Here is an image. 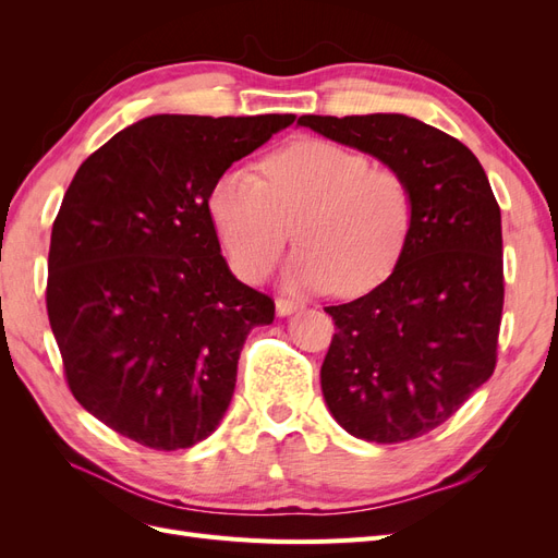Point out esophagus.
<instances>
[{"label":"esophagus","instance_id":"1","mask_svg":"<svg viewBox=\"0 0 558 558\" xmlns=\"http://www.w3.org/2000/svg\"><path fill=\"white\" fill-rule=\"evenodd\" d=\"M277 314L279 316H289V314H293V312H298V310H302V302H298V300H291V298H277Z\"/></svg>","mask_w":558,"mask_h":558}]
</instances>
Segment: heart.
Segmentation results:
<instances>
[{
  "instance_id": "b5f03b06",
  "label": "heart",
  "mask_w": 558,
  "mask_h": 558,
  "mask_svg": "<svg viewBox=\"0 0 558 558\" xmlns=\"http://www.w3.org/2000/svg\"><path fill=\"white\" fill-rule=\"evenodd\" d=\"M209 214L234 272L258 281L272 272L291 240L298 289L353 295L396 267L414 221L410 183L391 167L330 140H300L265 158L263 177L234 165L209 193Z\"/></svg>"
}]
</instances>
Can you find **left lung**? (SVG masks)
<instances>
[{
  "instance_id": "1",
  "label": "left lung",
  "mask_w": 558,
  "mask_h": 558,
  "mask_svg": "<svg viewBox=\"0 0 558 558\" xmlns=\"http://www.w3.org/2000/svg\"><path fill=\"white\" fill-rule=\"evenodd\" d=\"M298 125L379 158L410 183L414 221L391 277L326 307L337 332L320 388L353 437L414 440L459 412L496 369L500 207L475 154L416 118L300 116Z\"/></svg>"
}]
</instances>
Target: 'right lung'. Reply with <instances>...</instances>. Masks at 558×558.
Segmentation results:
<instances>
[{
  "mask_svg": "<svg viewBox=\"0 0 558 558\" xmlns=\"http://www.w3.org/2000/svg\"><path fill=\"white\" fill-rule=\"evenodd\" d=\"M293 121L150 116L78 167L50 232L46 310L66 386L111 430L174 451L223 418L275 300L232 277L209 193Z\"/></svg>",
  "mask_w": 558,
  "mask_h": 558,
  "instance_id": "right-lung-1",
  "label": "right lung"
}]
</instances>
